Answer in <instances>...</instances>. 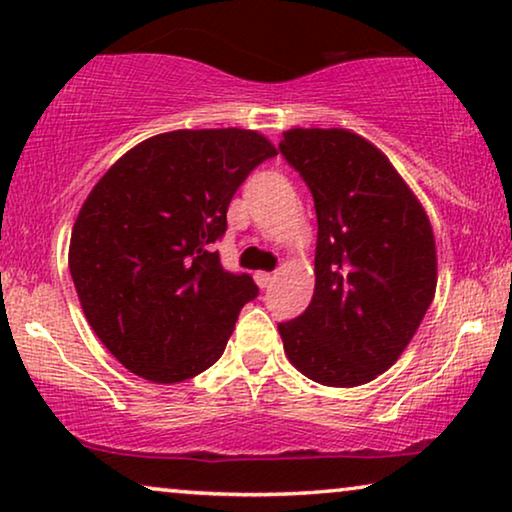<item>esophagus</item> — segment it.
Segmentation results:
<instances>
[{
  "label": "esophagus",
  "mask_w": 512,
  "mask_h": 512,
  "mask_svg": "<svg viewBox=\"0 0 512 512\" xmlns=\"http://www.w3.org/2000/svg\"><path fill=\"white\" fill-rule=\"evenodd\" d=\"M254 279H256V284L261 286V289H268V286L272 284V279H275V275H272V272H256L254 275Z\"/></svg>",
  "instance_id": "34e87169"
}]
</instances>
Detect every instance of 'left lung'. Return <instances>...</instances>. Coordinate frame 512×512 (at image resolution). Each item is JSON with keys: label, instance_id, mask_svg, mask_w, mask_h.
Returning a JSON list of instances; mask_svg holds the SVG:
<instances>
[{"label": "left lung", "instance_id": "8db88e82", "mask_svg": "<svg viewBox=\"0 0 512 512\" xmlns=\"http://www.w3.org/2000/svg\"><path fill=\"white\" fill-rule=\"evenodd\" d=\"M279 151L317 209L314 296L279 324L284 352L326 387H359L410 345L438 282L436 237L389 158L345 128H291Z\"/></svg>", "mask_w": 512, "mask_h": 512}]
</instances>
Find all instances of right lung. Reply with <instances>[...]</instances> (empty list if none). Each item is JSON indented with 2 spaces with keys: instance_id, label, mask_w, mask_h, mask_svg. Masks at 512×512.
Here are the masks:
<instances>
[{
  "instance_id": "add662e5",
  "label": "right lung",
  "mask_w": 512,
  "mask_h": 512,
  "mask_svg": "<svg viewBox=\"0 0 512 512\" xmlns=\"http://www.w3.org/2000/svg\"><path fill=\"white\" fill-rule=\"evenodd\" d=\"M272 156L256 130H172L132 146L88 193L69 272L88 324L130 373L174 384L219 361L258 286L223 270L209 244L226 233L242 181Z\"/></svg>"
}]
</instances>
